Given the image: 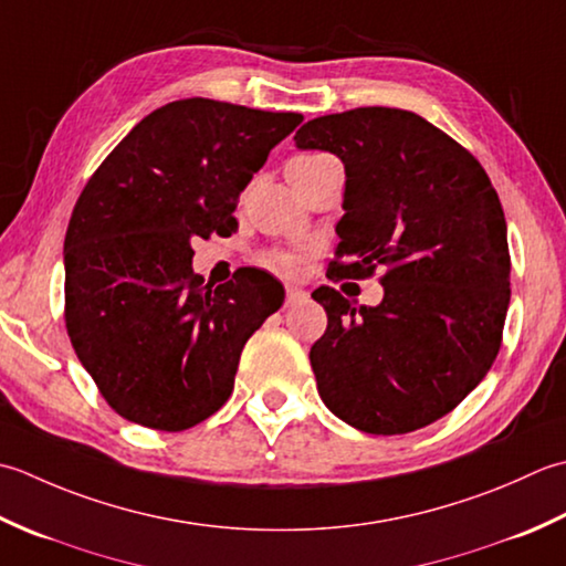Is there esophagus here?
Masks as SVG:
<instances>
[{
  "label": "esophagus",
  "instance_id": "obj_1",
  "mask_svg": "<svg viewBox=\"0 0 566 566\" xmlns=\"http://www.w3.org/2000/svg\"><path fill=\"white\" fill-rule=\"evenodd\" d=\"M305 297H307V293L303 291V287H297V285L285 287V305H297V303H303Z\"/></svg>",
  "mask_w": 566,
  "mask_h": 566
}]
</instances>
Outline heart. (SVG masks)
<instances>
[{
  "label": "heart",
  "mask_w": 566,
  "mask_h": 566,
  "mask_svg": "<svg viewBox=\"0 0 566 566\" xmlns=\"http://www.w3.org/2000/svg\"><path fill=\"white\" fill-rule=\"evenodd\" d=\"M317 158H327L322 154H307V156H297L295 160H317ZM263 263H266L269 269L279 271V273H295L300 269V261L293 256V253H285V251H271L263 256Z\"/></svg>",
  "instance_id": "b5f03b06"
}]
</instances>
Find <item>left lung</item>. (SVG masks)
<instances>
[{
	"instance_id": "obj_1",
	"label": "left lung",
	"mask_w": 566,
	"mask_h": 566,
	"mask_svg": "<svg viewBox=\"0 0 566 566\" xmlns=\"http://www.w3.org/2000/svg\"><path fill=\"white\" fill-rule=\"evenodd\" d=\"M300 151L344 164L332 279L384 269V300L313 293L327 332L310 349L325 406L368 434H406L454 410L501 349L509 229L486 170L420 114L359 107L303 124Z\"/></svg>"
}]
</instances>
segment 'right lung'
<instances>
[{
  "instance_id": "right-lung-1",
  "label": "right lung",
  "mask_w": 566,
  "mask_h": 566,
  "mask_svg": "<svg viewBox=\"0 0 566 566\" xmlns=\"http://www.w3.org/2000/svg\"><path fill=\"white\" fill-rule=\"evenodd\" d=\"M300 122L205 97L168 102L87 180L63 247L65 327L122 418L180 432L232 396L241 349L285 291L259 269L205 285L192 239L234 232L239 195Z\"/></svg>"
}]
</instances>
